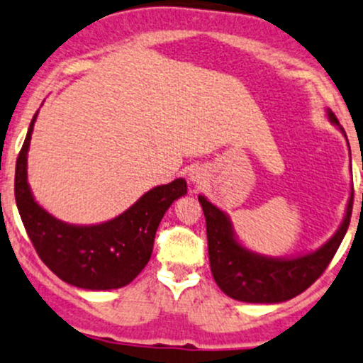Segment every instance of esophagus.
<instances>
[{"label": "esophagus", "instance_id": "esophagus-1", "mask_svg": "<svg viewBox=\"0 0 363 363\" xmlns=\"http://www.w3.org/2000/svg\"><path fill=\"white\" fill-rule=\"evenodd\" d=\"M188 175H189L191 184H194V186H200L201 182H205V179H206L205 170L200 169V167H194V169H191Z\"/></svg>", "mask_w": 363, "mask_h": 363}]
</instances>
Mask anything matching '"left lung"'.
<instances>
[{"label":"left lung","mask_w":363,"mask_h":363,"mask_svg":"<svg viewBox=\"0 0 363 363\" xmlns=\"http://www.w3.org/2000/svg\"><path fill=\"white\" fill-rule=\"evenodd\" d=\"M329 118L340 125L333 111H329ZM340 129L343 130V127L340 125ZM198 200L205 213L210 269L215 282L227 296L246 303H281L310 288L324 274L340 248L353 208L352 193L343 224L322 248L305 257L281 260L260 257L242 248L234 238L225 213L205 196H198Z\"/></svg>","instance_id":"8db88e82"}]
</instances>
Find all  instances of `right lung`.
<instances>
[{"label":"right lung","instance_id":"add662e5","mask_svg":"<svg viewBox=\"0 0 363 363\" xmlns=\"http://www.w3.org/2000/svg\"><path fill=\"white\" fill-rule=\"evenodd\" d=\"M15 167V201L39 258L55 276L82 289H117L145 269L155 234L169 206L184 196V179L153 188L127 212L98 225H70L51 217L34 201L27 184V150L34 121Z\"/></svg>","mask_w":363,"mask_h":363}]
</instances>
